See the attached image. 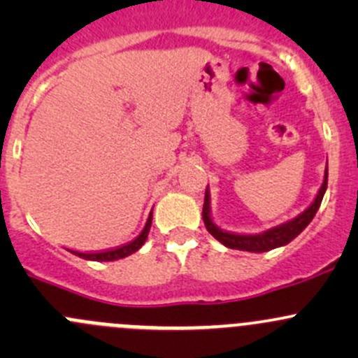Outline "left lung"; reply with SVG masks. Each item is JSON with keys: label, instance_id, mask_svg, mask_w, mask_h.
<instances>
[{"label": "left lung", "instance_id": "8db88e82", "mask_svg": "<svg viewBox=\"0 0 358 358\" xmlns=\"http://www.w3.org/2000/svg\"><path fill=\"white\" fill-rule=\"evenodd\" d=\"M327 190V164L324 169V180L320 185L319 192H317L315 199L310 202L306 209H303L298 216L287 220V222L280 223V225L266 229L259 234H237L229 232V230L220 229L215 223L211 216V194H209V185L206 187V196H204V208H202V220L208 229V232L215 237L216 241L223 244L225 248L230 249H239V251H249V252H265L272 251L275 248H282L289 244L294 237H298L310 222L313 220L315 213L319 211L320 202L324 199V194Z\"/></svg>", "mask_w": 358, "mask_h": 358}]
</instances>
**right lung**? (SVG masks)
I'll use <instances>...</instances> for the list:
<instances>
[{
  "mask_svg": "<svg viewBox=\"0 0 358 358\" xmlns=\"http://www.w3.org/2000/svg\"><path fill=\"white\" fill-rule=\"evenodd\" d=\"M150 225H152V211H150L145 227H143V230L140 232V236L136 237V239H133L131 243L124 244V246L121 248L110 249V251H103V252H79V251H71V252H74L76 256H79V258L83 259H90V262H115V259L126 258V256L136 252L143 246V244H145L147 236H149L150 232Z\"/></svg>",
  "mask_w": 358,
  "mask_h": 358,
  "instance_id": "obj_1",
  "label": "right lung"
}]
</instances>
